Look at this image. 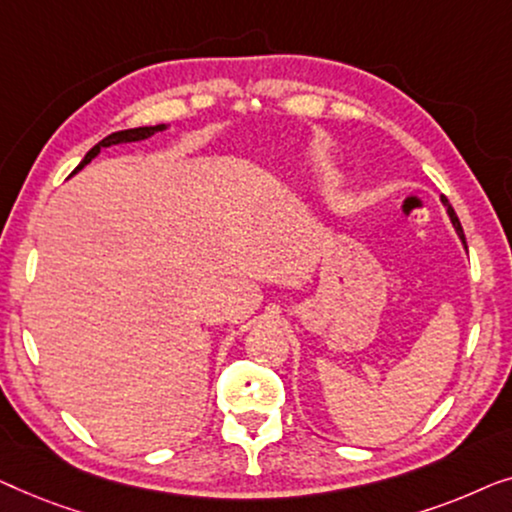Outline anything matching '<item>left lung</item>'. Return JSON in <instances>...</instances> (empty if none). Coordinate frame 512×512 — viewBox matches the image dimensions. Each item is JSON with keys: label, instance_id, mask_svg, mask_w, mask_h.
<instances>
[{"label": "left lung", "instance_id": "left-lung-1", "mask_svg": "<svg viewBox=\"0 0 512 512\" xmlns=\"http://www.w3.org/2000/svg\"><path fill=\"white\" fill-rule=\"evenodd\" d=\"M443 204H445V208H448V215H450V220H452V227H455V232L459 234V239H462V243H464V248H466V239H464V229H462V225H459V220H457V215H455V211H452V206L448 204V201L443 199Z\"/></svg>", "mask_w": 512, "mask_h": 512}]
</instances>
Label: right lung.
<instances>
[{
    "label": "right lung",
    "mask_w": 512,
    "mask_h": 512,
    "mask_svg": "<svg viewBox=\"0 0 512 512\" xmlns=\"http://www.w3.org/2000/svg\"><path fill=\"white\" fill-rule=\"evenodd\" d=\"M164 129H167V125H155V127H136V129H122V132H113V134L106 136V139L99 141L95 148H90V150H88V155H85L83 160H81V164H78V167L74 169V174H76V171H81V169L85 167V164H90L92 160H95V157L99 155V150H102V148H109V146H120V143H134V141L150 139V136L157 134V132H164Z\"/></svg>",
    "instance_id": "1"
}]
</instances>
